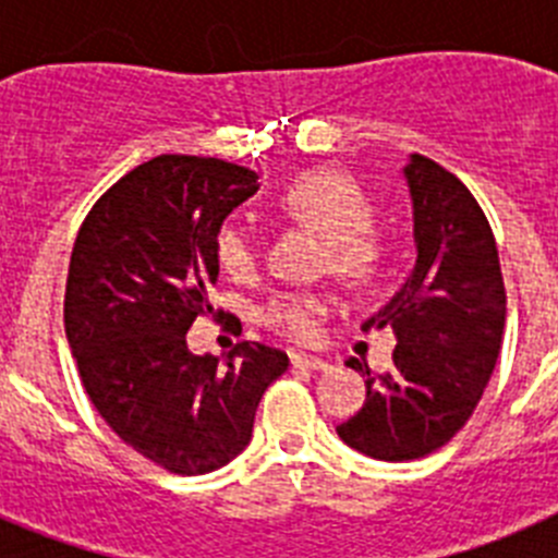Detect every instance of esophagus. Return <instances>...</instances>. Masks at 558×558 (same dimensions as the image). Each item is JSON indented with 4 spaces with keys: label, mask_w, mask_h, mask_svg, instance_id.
<instances>
[{
    "label": "esophagus",
    "mask_w": 558,
    "mask_h": 558,
    "mask_svg": "<svg viewBox=\"0 0 558 558\" xmlns=\"http://www.w3.org/2000/svg\"><path fill=\"white\" fill-rule=\"evenodd\" d=\"M290 360H293V366L313 368V372H327V368H329V360L315 357V354H293Z\"/></svg>",
    "instance_id": "34e87169"
}]
</instances>
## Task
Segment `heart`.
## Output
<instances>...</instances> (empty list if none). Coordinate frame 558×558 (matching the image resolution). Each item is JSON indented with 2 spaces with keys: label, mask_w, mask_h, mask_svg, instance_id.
Listing matches in <instances>:
<instances>
[{
  "label": "heart",
  "mask_w": 558,
  "mask_h": 558,
  "mask_svg": "<svg viewBox=\"0 0 558 558\" xmlns=\"http://www.w3.org/2000/svg\"><path fill=\"white\" fill-rule=\"evenodd\" d=\"M279 215L304 226L327 245L329 274L352 290H366L386 270V236L372 226L374 206L363 186L338 167H318L295 175L276 198ZM215 263L231 279H245L256 268V248L248 231L223 223L215 234ZM324 313L322 299L307 293L274 295L263 310V322L293 340L315 335Z\"/></svg>",
  "instance_id": "heart-1"
}]
</instances>
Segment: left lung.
<instances>
[{
	"mask_svg": "<svg viewBox=\"0 0 558 558\" xmlns=\"http://www.w3.org/2000/svg\"><path fill=\"white\" fill-rule=\"evenodd\" d=\"M413 206L416 263L363 329L397 338L393 372L366 366V402L338 436L377 461H413L447 445L475 411L500 354L506 288L495 234L472 192L413 153L402 167Z\"/></svg>",
	"mask_w": 558,
	"mask_h": 558,
	"instance_id": "1",
	"label": "left lung"
}]
</instances>
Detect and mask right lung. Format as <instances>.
I'll return each mask as SVG.
<instances>
[{"label": "right lung", "instance_id": "obj_1", "mask_svg": "<svg viewBox=\"0 0 558 558\" xmlns=\"http://www.w3.org/2000/svg\"><path fill=\"white\" fill-rule=\"evenodd\" d=\"M254 170L156 156L88 211L69 263L63 329L92 405L117 436L175 475H206L248 447L288 354L243 340L220 366L186 347L211 313L215 234L259 184Z\"/></svg>", "mask_w": 558, "mask_h": 558}]
</instances>
